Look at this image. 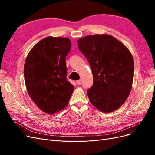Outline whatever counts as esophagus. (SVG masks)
Returning a JSON list of instances; mask_svg holds the SVG:
<instances>
[{"mask_svg": "<svg viewBox=\"0 0 155 155\" xmlns=\"http://www.w3.org/2000/svg\"><path fill=\"white\" fill-rule=\"evenodd\" d=\"M76 83L78 84V85H80V84L81 83V79H80V80H78L76 81Z\"/></svg>", "mask_w": 155, "mask_h": 155, "instance_id": "obj_1", "label": "esophagus"}]
</instances>
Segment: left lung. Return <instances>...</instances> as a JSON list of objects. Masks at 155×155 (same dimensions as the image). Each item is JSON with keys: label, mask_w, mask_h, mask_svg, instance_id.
<instances>
[{"label": "left lung", "mask_w": 155, "mask_h": 155, "mask_svg": "<svg viewBox=\"0 0 155 155\" xmlns=\"http://www.w3.org/2000/svg\"><path fill=\"white\" fill-rule=\"evenodd\" d=\"M78 43L92 72L93 85L87 91L89 101L103 112L119 109L133 86L132 54L124 43L108 34L87 35Z\"/></svg>", "instance_id": "1"}]
</instances>
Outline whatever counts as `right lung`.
I'll return each mask as SVG.
<instances>
[{
	"instance_id": "add662e5",
	"label": "right lung",
	"mask_w": 155,
	"mask_h": 155,
	"mask_svg": "<svg viewBox=\"0 0 155 155\" xmlns=\"http://www.w3.org/2000/svg\"><path fill=\"white\" fill-rule=\"evenodd\" d=\"M70 49L68 38L46 37L34 46L25 61L28 93L40 110L50 114L64 109L74 91L66 78V56Z\"/></svg>"
}]
</instances>
